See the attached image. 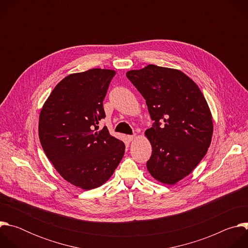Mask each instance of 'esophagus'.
<instances>
[{
    "label": "esophagus",
    "mask_w": 248,
    "mask_h": 248,
    "mask_svg": "<svg viewBox=\"0 0 248 248\" xmlns=\"http://www.w3.org/2000/svg\"><path fill=\"white\" fill-rule=\"evenodd\" d=\"M135 137H136V135H135V134H133V135H127V136H126V138H127V140H128V141H132Z\"/></svg>",
    "instance_id": "obj_1"
}]
</instances>
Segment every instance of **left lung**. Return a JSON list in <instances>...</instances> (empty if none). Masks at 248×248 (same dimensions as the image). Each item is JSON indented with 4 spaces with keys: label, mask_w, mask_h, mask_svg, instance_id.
<instances>
[{
    "label": "left lung",
    "mask_w": 248,
    "mask_h": 248,
    "mask_svg": "<svg viewBox=\"0 0 248 248\" xmlns=\"http://www.w3.org/2000/svg\"><path fill=\"white\" fill-rule=\"evenodd\" d=\"M126 78L146 100L153 126L145 131L152 145L146 166L155 180L174 185L206 155L213 134L209 106L197 86L179 69L148 64Z\"/></svg>",
    "instance_id": "obj_1"
}]
</instances>
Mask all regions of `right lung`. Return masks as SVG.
I'll return each instance as SVG.
<instances>
[{
    "instance_id": "obj_1",
    "label": "right lung",
    "mask_w": 248,
    "mask_h": 248,
    "mask_svg": "<svg viewBox=\"0 0 248 248\" xmlns=\"http://www.w3.org/2000/svg\"><path fill=\"white\" fill-rule=\"evenodd\" d=\"M113 69L92 68L61 80L43 105L39 139L57 171L84 190L107 182L122 161L125 145L99 122Z\"/></svg>"
}]
</instances>
